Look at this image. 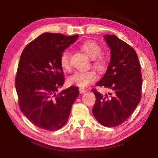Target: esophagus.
Wrapping results in <instances>:
<instances>
[{"instance_id": "34e87169", "label": "esophagus", "mask_w": 158, "mask_h": 158, "mask_svg": "<svg viewBox=\"0 0 158 158\" xmlns=\"http://www.w3.org/2000/svg\"><path fill=\"white\" fill-rule=\"evenodd\" d=\"M79 91H80V93H81V94H82V93H85V92H86V90L83 89V88H80L79 89Z\"/></svg>"}]
</instances>
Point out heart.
<instances>
[{
	"instance_id": "obj_1",
	"label": "heart",
	"mask_w": 158,
	"mask_h": 158,
	"mask_svg": "<svg viewBox=\"0 0 158 158\" xmlns=\"http://www.w3.org/2000/svg\"><path fill=\"white\" fill-rule=\"evenodd\" d=\"M80 49L90 59H92V66L99 73H104L108 65V57L102 53V48L98 43L93 40H86L80 45ZM60 64L62 68L69 71L72 68L71 54L68 50H64L60 56ZM97 79L95 71L77 72L71 76L68 82L71 85L85 87Z\"/></svg>"
}]
</instances>
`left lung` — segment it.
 Instances as JSON below:
<instances>
[{
  "instance_id": "left-lung-1",
  "label": "left lung",
  "mask_w": 158,
  "mask_h": 158,
  "mask_svg": "<svg viewBox=\"0 0 158 158\" xmlns=\"http://www.w3.org/2000/svg\"><path fill=\"white\" fill-rule=\"evenodd\" d=\"M104 39L111 50V59L105 75L95 85L107 88L109 93L102 95L96 89L91 90L96 98L92 111L99 123L114 127L126 121L139 104L143 79L134 48L113 35Z\"/></svg>"
}]
</instances>
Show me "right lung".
<instances>
[{
    "instance_id": "obj_1",
    "label": "right lung",
    "mask_w": 158,
    "mask_h": 158,
    "mask_svg": "<svg viewBox=\"0 0 158 158\" xmlns=\"http://www.w3.org/2000/svg\"><path fill=\"white\" fill-rule=\"evenodd\" d=\"M78 36L45 33L22 52L15 78L19 106L25 117L42 130L63 127L79 95L74 86L56 93L65 81L60 56Z\"/></svg>"
}]
</instances>
